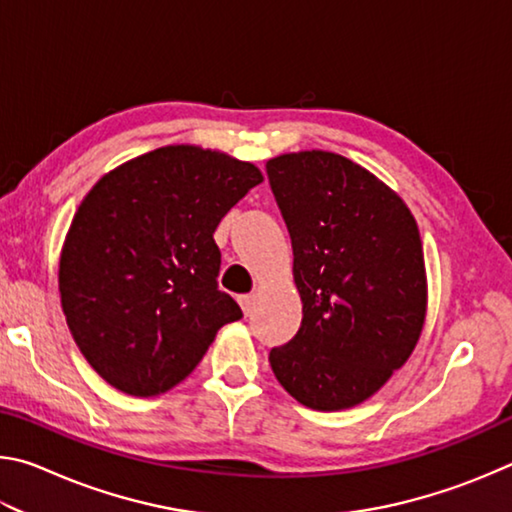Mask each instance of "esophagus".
I'll list each match as a JSON object with an SVG mask.
<instances>
[{"instance_id": "obj_1", "label": "esophagus", "mask_w": 512, "mask_h": 512, "mask_svg": "<svg viewBox=\"0 0 512 512\" xmlns=\"http://www.w3.org/2000/svg\"><path fill=\"white\" fill-rule=\"evenodd\" d=\"M239 305H241V309H244V314L250 316V314H253V309H255V296H241Z\"/></svg>"}]
</instances>
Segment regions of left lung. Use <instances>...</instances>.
<instances>
[{
    "instance_id": "obj_1",
    "label": "left lung",
    "mask_w": 512,
    "mask_h": 512,
    "mask_svg": "<svg viewBox=\"0 0 512 512\" xmlns=\"http://www.w3.org/2000/svg\"><path fill=\"white\" fill-rule=\"evenodd\" d=\"M293 248L302 323L268 354L300 404L339 411L368 400L420 339L427 277L418 225L384 183L325 151L268 160Z\"/></svg>"
}]
</instances>
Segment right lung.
Returning a JSON list of instances; mask_svg holds the SVG:
<instances>
[{
    "mask_svg": "<svg viewBox=\"0 0 512 512\" xmlns=\"http://www.w3.org/2000/svg\"><path fill=\"white\" fill-rule=\"evenodd\" d=\"M262 183L250 162L164 146L103 176L83 198L60 255V302L90 366L135 397L192 372L241 309L219 289L214 230Z\"/></svg>",
    "mask_w": 512,
    "mask_h": 512,
    "instance_id": "1",
    "label": "right lung"
}]
</instances>
